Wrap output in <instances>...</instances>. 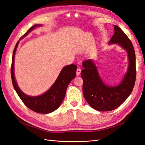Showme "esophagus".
I'll list each match as a JSON object with an SVG mask.
<instances>
[{
  "mask_svg": "<svg viewBox=\"0 0 145 145\" xmlns=\"http://www.w3.org/2000/svg\"><path fill=\"white\" fill-rule=\"evenodd\" d=\"M80 73H81V69H80V68H77V69H76V75L77 76L80 75Z\"/></svg>",
  "mask_w": 145,
  "mask_h": 145,
  "instance_id": "1",
  "label": "esophagus"
}]
</instances>
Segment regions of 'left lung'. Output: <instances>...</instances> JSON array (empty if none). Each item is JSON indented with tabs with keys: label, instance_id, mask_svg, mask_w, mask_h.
<instances>
[{
	"label": "left lung",
	"instance_id": "left-lung-1",
	"mask_svg": "<svg viewBox=\"0 0 145 145\" xmlns=\"http://www.w3.org/2000/svg\"><path fill=\"white\" fill-rule=\"evenodd\" d=\"M114 33L109 44L117 43L128 52L129 65L122 82L117 86L105 85L101 79L95 64L91 60L83 62L81 73L83 80V93L86 101L98 111H110L119 107L130 96L136 80V58L130 39L118 26L114 25Z\"/></svg>",
	"mask_w": 145,
	"mask_h": 145
}]
</instances>
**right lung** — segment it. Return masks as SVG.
Returning <instances> with one entry per match:
<instances>
[{"label": "right lung", "instance_id": "obj_1", "mask_svg": "<svg viewBox=\"0 0 145 145\" xmlns=\"http://www.w3.org/2000/svg\"><path fill=\"white\" fill-rule=\"evenodd\" d=\"M39 26L41 25H35L33 26L20 39L26 36L35 27ZM18 44V41L16 44L14 50H13L11 65L12 81L16 92L17 93L20 98L22 99L25 105L34 112L40 114H48L53 112L58 108L64 99L67 86L76 75V65L71 64L63 67L55 83L44 94L35 97L27 96L18 88L14 76L13 67H14L15 54Z\"/></svg>", "mask_w": 145, "mask_h": 145}]
</instances>
